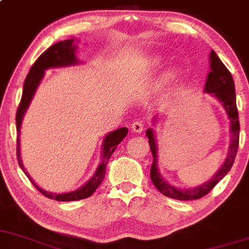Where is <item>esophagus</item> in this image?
Here are the masks:
<instances>
[{"label":"esophagus","instance_id":"1","mask_svg":"<svg viewBox=\"0 0 249 249\" xmlns=\"http://www.w3.org/2000/svg\"><path fill=\"white\" fill-rule=\"evenodd\" d=\"M132 130L134 133H142L143 130V122L142 121H134L132 124Z\"/></svg>","mask_w":249,"mask_h":249}]
</instances>
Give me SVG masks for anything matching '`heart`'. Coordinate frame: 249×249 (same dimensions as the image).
<instances>
[{"instance_id": "heart-1", "label": "heart", "mask_w": 249, "mask_h": 249, "mask_svg": "<svg viewBox=\"0 0 249 249\" xmlns=\"http://www.w3.org/2000/svg\"><path fill=\"white\" fill-rule=\"evenodd\" d=\"M163 62L160 58H152L150 62L147 63V71L150 73H156L160 67H162ZM180 76V69L176 66L168 68L162 74L160 79V84H158V89H160V93H166L169 89L173 87L174 84L176 83V80Z\"/></svg>"}]
</instances>
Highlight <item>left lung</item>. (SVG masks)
Instances as JSON below:
<instances>
[{"label": "left lung", "instance_id": "8db88e82", "mask_svg": "<svg viewBox=\"0 0 249 249\" xmlns=\"http://www.w3.org/2000/svg\"><path fill=\"white\" fill-rule=\"evenodd\" d=\"M210 71L207 74L206 81L204 85L205 93L211 94L217 99L225 111L227 119L229 120V133H230V143L228 147L227 157L224 162L216 173L213 174L210 180L196 187H176L163 178L160 171L158 165V145L157 137H156L155 125L158 122V116L152 119L153 127L147 128L146 135L150 142L151 152L153 156V162L151 165V180L156 188L168 198L176 199V200H196V199L202 198L206 196L218 182L229 173L234 164L235 157H236L237 148H239V135H240V124H239V112L236 107V94H235V84L231 74L228 68L223 65L222 61L217 56L213 50L210 53ZM162 116V115H160Z\"/></svg>", "mask_w": 249, "mask_h": 249}]
</instances>
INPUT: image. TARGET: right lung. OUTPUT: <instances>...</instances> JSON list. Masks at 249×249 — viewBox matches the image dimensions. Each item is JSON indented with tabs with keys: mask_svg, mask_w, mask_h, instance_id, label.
<instances>
[{
	"mask_svg": "<svg viewBox=\"0 0 249 249\" xmlns=\"http://www.w3.org/2000/svg\"><path fill=\"white\" fill-rule=\"evenodd\" d=\"M78 43L79 40L76 38H71V39H66L63 42H58L56 44L51 45L48 50H45L39 57L37 58L33 66L30 69V73L27 74L26 79L24 83V89H22V97L20 106L18 107L17 112V130H18V146H17V158L19 162L21 170L26 174L27 178L36 186V188L44 194L49 199H55L57 201H74L80 200V199H85L91 196L94 193L99 184L103 181L104 176H106V169L107 164L109 162L110 157H111L112 152L116 150L117 145L124 139L127 135L128 129L125 127L117 128V129L111 130V132L107 133L102 142V157L101 163L97 166L96 171L93 175L87 180L83 186L76 188L75 191L65 192V193H53V192H48L45 189L40 188L33 178H31L29 173L25 169L24 163L21 160V148H20V129H21L22 120H24L25 114H26L27 109H29L31 102H32L33 97H35L36 91H37L38 86L42 83L43 78L45 75V71L53 68H66L71 67V66L81 65L76 56V51H78Z\"/></svg>",
	"mask_w": 249,
	"mask_h": 249,
	"instance_id": "obj_1",
	"label": "right lung"
}]
</instances>
